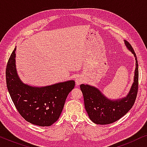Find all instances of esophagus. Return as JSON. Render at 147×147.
<instances>
[{"label": "esophagus", "mask_w": 147, "mask_h": 147, "mask_svg": "<svg viewBox=\"0 0 147 147\" xmlns=\"http://www.w3.org/2000/svg\"><path fill=\"white\" fill-rule=\"evenodd\" d=\"M83 82H84L83 79H82V78L80 77V76L78 77L76 79V84H77V85H80V84H81Z\"/></svg>", "instance_id": "esophagus-1"}]
</instances>
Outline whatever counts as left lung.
Listing matches in <instances>:
<instances>
[{
	"mask_svg": "<svg viewBox=\"0 0 147 147\" xmlns=\"http://www.w3.org/2000/svg\"><path fill=\"white\" fill-rule=\"evenodd\" d=\"M124 41L126 47L134 54L136 59L134 83L126 98L111 101L107 99L97 88L85 84L80 85L86 112L90 120L97 124H108L117 121L131 109L136 100L138 88V61L131 45L128 41Z\"/></svg>",
	"mask_w": 147,
	"mask_h": 147,
	"instance_id": "left-lung-1",
	"label": "left lung"
}]
</instances>
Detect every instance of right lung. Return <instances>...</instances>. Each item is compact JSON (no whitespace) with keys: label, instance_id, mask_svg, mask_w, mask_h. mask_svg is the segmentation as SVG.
I'll return each mask as SVG.
<instances>
[{"label":"right lung","instance_id":"1","mask_svg":"<svg viewBox=\"0 0 147 147\" xmlns=\"http://www.w3.org/2000/svg\"><path fill=\"white\" fill-rule=\"evenodd\" d=\"M15 51L16 48L6 68V82L11 99L19 113L27 122L39 126H51L59 119L75 82L71 80L43 88L23 84L16 70Z\"/></svg>","mask_w":147,"mask_h":147}]
</instances>
